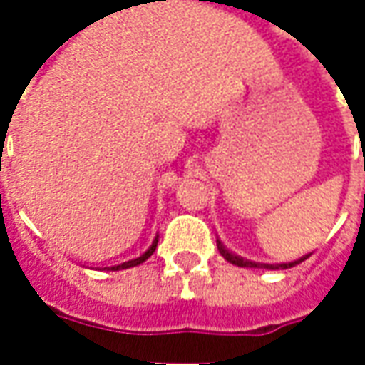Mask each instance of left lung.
Returning a JSON list of instances; mask_svg holds the SVG:
<instances>
[{
  "label": "left lung",
  "instance_id": "1",
  "mask_svg": "<svg viewBox=\"0 0 365 365\" xmlns=\"http://www.w3.org/2000/svg\"><path fill=\"white\" fill-rule=\"evenodd\" d=\"M217 250H219V254L227 259L230 264H233V266H240V268H266V270H287V268H292V266L301 264V262H304V259L311 256V254H307V256L294 259V262H282V264H262V262H252V259H245L242 258V256H235V254H232V252H230L225 245L221 244L219 240H217Z\"/></svg>",
  "mask_w": 365,
  "mask_h": 365
}]
</instances>
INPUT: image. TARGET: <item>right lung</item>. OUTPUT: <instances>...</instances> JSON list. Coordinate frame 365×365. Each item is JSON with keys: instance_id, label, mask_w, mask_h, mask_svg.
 <instances>
[{"instance_id": "right-lung-1", "label": "right lung", "mask_w": 365, "mask_h": 365, "mask_svg": "<svg viewBox=\"0 0 365 365\" xmlns=\"http://www.w3.org/2000/svg\"><path fill=\"white\" fill-rule=\"evenodd\" d=\"M156 245H158V233H156V237L152 240V245L148 247L146 252L142 254V256H138V258L128 259V262H121V264H115V266H107L103 270H111V272H118V270H125V268H133V266H140L142 262H146L152 254H154V250H156Z\"/></svg>"}]
</instances>
